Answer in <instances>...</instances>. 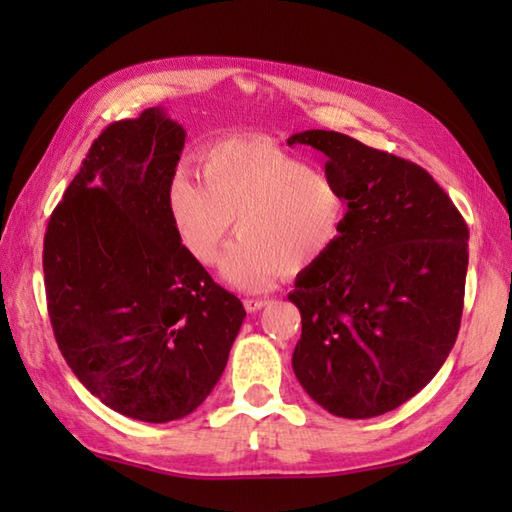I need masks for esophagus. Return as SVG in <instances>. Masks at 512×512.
Here are the masks:
<instances>
[{"label":"esophagus","instance_id":"obj_1","mask_svg":"<svg viewBox=\"0 0 512 512\" xmlns=\"http://www.w3.org/2000/svg\"><path fill=\"white\" fill-rule=\"evenodd\" d=\"M268 303H270L268 299H244V308H246V312H257V310L266 308Z\"/></svg>","mask_w":512,"mask_h":512}]
</instances>
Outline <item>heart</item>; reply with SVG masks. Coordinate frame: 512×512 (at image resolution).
<instances>
[{
  "label": "heart",
  "mask_w": 512,
  "mask_h": 512,
  "mask_svg": "<svg viewBox=\"0 0 512 512\" xmlns=\"http://www.w3.org/2000/svg\"><path fill=\"white\" fill-rule=\"evenodd\" d=\"M204 179L180 169L169 180V222L195 262L213 266L237 220L222 277L239 290L262 292L292 268H314L343 233L339 184L270 140H220L204 158Z\"/></svg>",
  "instance_id": "obj_1"
}]
</instances>
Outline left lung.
<instances>
[{"mask_svg": "<svg viewBox=\"0 0 512 512\" xmlns=\"http://www.w3.org/2000/svg\"><path fill=\"white\" fill-rule=\"evenodd\" d=\"M288 145L323 151L347 204L332 253L288 295L301 312L292 369L334 416H383L416 396L453 350L469 228L416 162L325 129L292 134Z\"/></svg>", "mask_w": 512, "mask_h": 512, "instance_id": "8db88e82", "label": "left lung"}]
</instances>
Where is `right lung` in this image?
I'll list each match as a JSON object with an SVG mask.
<instances>
[{
	"label": "right lung",
	"mask_w": 512,
	"mask_h": 512,
	"mask_svg": "<svg viewBox=\"0 0 512 512\" xmlns=\"http://www.w3.org/2000/svg\"><path fill=\"white\" fill-rule=\"evenodd\" d=\"M184 138L160 107L105 127L43 237L48 314L65 363L103 405L156 424L202 405L246 317L169 222Z\"/></svg>",
	"instance_id": "right-lung-1"
}]
</instances>
